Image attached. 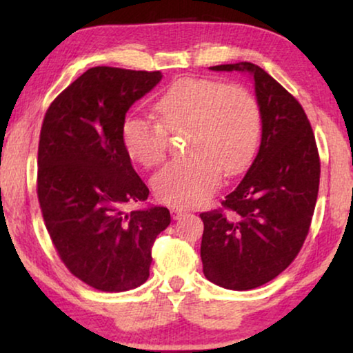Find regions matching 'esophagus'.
<instances>
[{"label": "esophagus", "instance_id": "esophagus-1", "mask_svg": "<svg viewBox=\"0 0 353 353\" xmlns=\"http://www.w3.org/2000/svg\"><path fill=\"white\" fill-rule=\"evenodd\" d=\"M170 214H172V216H173V220H180L181 216H185V215L188 214V212L183 210V209H172Z\"/></svg>", "mask_w": 353, "mask_h": 353}]
</instances>
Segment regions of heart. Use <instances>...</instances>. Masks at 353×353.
Segmentation results:
<instances>
[{"label":"heart","instance_id":"obj_1","mask_svg":"<svg viewBox=\"0 0 353 353\" xmlns=\"http://www.w3.org/2000/svg\"><path fill=\"white\" fill-rule=\"evenodd\" d=\"M157 122L127 115L120 127L123 148L134 162L156 167L167 156L168 134L188 128L183 161L170 162L152 178L157 199L192 207L209 199L220 173L234 175L257 151L262 117L257 99L239 85L210 79H180L154 104Z\"/></svg>","mask_w":353,"mask_h":353}]
</instances>
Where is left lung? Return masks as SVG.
<instances>
[{
	"label": "left lung",
	"mask_w": 353,
	"mask_h": 353,
	"mask_svg": "<svg viewBox=\"0 0 353 353\" xmlns=\"http://www.w3.org/2000/svg\"><path fill=\"white\" fill-rule=\"evenodd\" d=\"M210 69L249 72L262 117L249 172L221 207L201 214L205 278L249 291L276 278L301 252L316 204L320 156L301 103L262 67L238 62Z\"/></svg>",
	"instance_id": "left-lung-1"
}]
</instances>
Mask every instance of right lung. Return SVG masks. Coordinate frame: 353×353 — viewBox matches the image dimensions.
Masks as SVG:
<instances>
[{"instance_id":"obj_1","label":"right lung","mask_w":353,"mask_h":353,"mask_svg":"<svg viewBox=\"0 0 353 353\" xmlns=\"http://www.w3.org/2000/svg\"><path fill=\"white\" fill-rule=\"evenodd\" d=\"M161 79L159 70L93 67L43 119L37 175L43 220L67 270L98 291L141 286L154 241L170 225L167 207L127 212L149 190L120 138L127 110Z\"/></svg>"}]
</instances>
